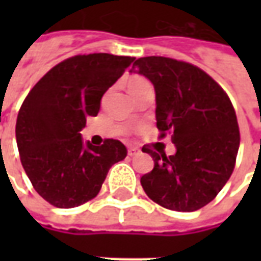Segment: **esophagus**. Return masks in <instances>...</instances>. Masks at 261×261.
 <instances>
[{
    "instance_id": "1",
    "label": "esophagus",
    "mask_w": 261,
    "mask_h": 261,
    "mask_svg": "<svg viewBox=\"0 0 261 261\" xmlns=\"http://www.w3.org/2000/svg\"><path fill=\"white\" fill-rule=\"evenodd\" d=\"M127 153H128V156H136V155L140 153V149L136 147H130L128 148V151H127Z\"/></svg>"
}]
</instances>
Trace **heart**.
<instances>
[{"label": "heart", "mask_w": 261, "mask_h": 261, "mask_svg": "<svg viewBox=\"0 0 261 261\" xmlns=\"http://www.w3.org/2000/svg\"><path fill=\"white\" fill-rule=\"evenodd\" d=\"M149 85V81L145 80L144 76H140V75H134V76H130L128 81H127V88L130 93H134L138 89H141L144 86Z\"/></svg>", "instance_id": "obj_1"}]
</instances>
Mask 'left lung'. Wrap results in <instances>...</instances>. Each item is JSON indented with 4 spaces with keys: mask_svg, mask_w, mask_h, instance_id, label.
I'll use <instances>...</instances> for the list:
<instances>
[{
    "mask_svg": "<svg viewBox=\"0 0 261 261\" xmlns=\"http://www.w3.org/2000/svg\"><path fill=\"white\" fill-rule=\"evenodd\" d=\"M152 82L156 127L172 134L176 153L149 147L153 169L141 177L147 196L175 211H196L213 201L233 172L239 127L229 97L196 65L168 57H142L133 65Z\"/></svg>",
    "mask_w": 261,
    "mask_h": 261,
    "instance_id": "left-lung-1",
    "label": "left lung"
}]
</instances>
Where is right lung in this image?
I'll list each match as a JSON object with an SVG mask.
<instances>
[{
    "label": "right lung",
    "instance_id": "obj_1",
    "mask_svg": "<svg viewBox=\"0 0 261 261\" xmlns=\"http://www.w3.org/2000/svg\"><path fill=\"white\" fill-rule=\"evenodd\" d=\"M134 60L74 56L50 69L22 103L15 128L20 162L35 190L54 207H78L96 197L112 165L127 156L119 140L96 147L84 144L80 131Z\"/></svg>",
    "mask_w": 261,
    "mask_h": 261
}]
</instances>
